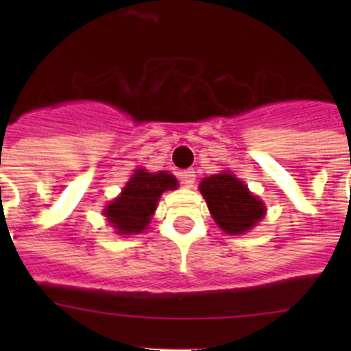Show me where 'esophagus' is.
<instances>
[{
	"mask_svg": "<svg viewBox=\"0 0 351 351\" xmlns=\"http://www.w3.org/2000/svg\"><path fill=\"white\" fill-rule=\"evenodd\" d=\"M180 180H182V183L185 186H193V183H195V171L193 169H183L180 173Z\"/></svg>",
	"mask_w": 351,
	"mask_h": 351,
	"instance_id": "esophagus-1",
	"label": "esophagus"
}]
</instances>
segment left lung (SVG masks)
I'll return each mask as SVG.
<instances>
[{
    "label": "left lung",
    "mask_w": 351,
    "mask_h": 351,
    "mask_svg": "<svg viewBox=\"0 0 351 351\" xmlns=\"http://www.w3.org/2000/svg\"><path fill=\"white\" fill-rule=\"evenodd\" d=\"M200 192L212 217L226 234H243L265 215L263 202L251 195L247 186L234 175L221 173L205 178Z\"/></svg>",
    "instance_id": "8db88e82"
}]
</instances>
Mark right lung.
<instances>
[{
    "label": "right lung",
    "instance_id": "obj_1",
    "mask_svg": "<svg viewBox=\"0 0 351 351\" xmlns=\"http://www.w3.org/2000/svg\"><path fill=\"white\" fill-rule=\"evenodd\" d=\"M176 186L178 182L173 175L137 169L120 197L107 205L105 217L120 234H139L149 224L161 193Z\"/></svg>",
    "mask_w": 351,
    "mask_h": 351
}]
</instances>
